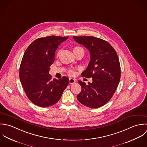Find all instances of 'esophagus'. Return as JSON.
Here are the masks:
<instances>
[{
  "label": "esophagus",
  "instance_id": "esophagus-1",
  "mask_svg": "<svg viewBox=\"0 0 147 147\" xmlns=\"http://www.w3.org/2000/svg\"><path fill=\"white\" fill-rule=\"evenodd\" d=\"M75 82H76V80L75 79L71 78H69V83H70V84H73Z\"/></svg>",
  "mask_w": 147,
  "mask_h": 147
}]
</instances>
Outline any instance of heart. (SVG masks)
<instances>
[{
	"mask_svg": "<svg viewBox=\"0 0 147 147\" xmlns=\"http://www.w3.org/2000/svg\"><path fill=\"white\" fill-rule=\"evenodd\" d=\"M73 49V52H77V51H78L83 50V49H82V48H81V47H78V46L74 47ZM59 53H60V51H59L58 52H57V56H59ZM74 73V70L73 69H70L69 71V73L70 74H73Z\"/></svg>",
	"mask_w": 147,
	"mask_h": 147,
	"instance_id": "obj_1",
	"label": "heart"
}]
</instances>
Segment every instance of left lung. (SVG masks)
<instances>
[{
    "mask_svg": "<svg viewBox=\"0 0 147 147\" xmlns=\"http://www.w3.org/2000/svg\"><path fill=\"white\" fill-rule=\"evenodd\" d=\"M74 40L88 49L90 61L81 74L92 82L79 81L82 90L78 101L90 108L96 109L106 104L115 93L120 79V65L117 53L106 41L93 36H73Z\"/></svg>",
    "mask_w": 147,
    "mask_h": 147,
    "instance_id": "left-lung-1",
    "label": "left lung"
}]
</instances>
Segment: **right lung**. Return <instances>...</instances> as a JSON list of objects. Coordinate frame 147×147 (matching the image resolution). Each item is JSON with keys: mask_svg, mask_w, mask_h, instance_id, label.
<instances>
[{"mask_svg": "<svg viewBox=\"0 0 147 147\" xmlns=\"http://www.w3.org/2000/svg\"><path fill=\"white\" fill-rule=\"evenodd\" d=\"M67 38L49 36L37 38L24 54L19 69L20 80L27 97L36 106L47 107L55 105L69 84L67 77L53 80L49 73L56 49Z\"/></svg>", "mask_w": 147, "mask_h": 147, "instance_id": "right-lung-1", "label": "right lung"}]
</instances>
